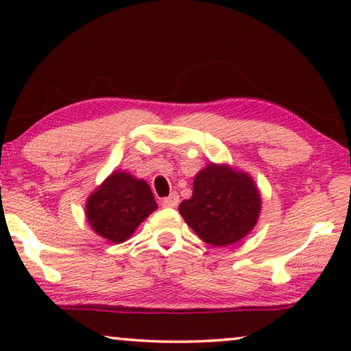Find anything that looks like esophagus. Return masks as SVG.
Listing matches in <instances>:
<instances>
[{"label": "esophagus", "instance_id": "34e87169", "mask_svg": "<svg viewBox=\"0 0 351 351\" xmlns=\"http://www.w3.org/2000/svg\"><path fill=\"white\" fill-rule=\"evenodd\" d=\"M179 195L176 193V191H172V193L167 196V198H165L161 201V204L165 206V208H177V204H179Z\"/></svg>", "mask_w": 351, "mask_h": 351}]
</instances>
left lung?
<instances>
[{"instance_id":"1","label":"left lung","mask_w":351,"mask_h":351,"mask_svg":"<svg viewBox=\"0 0 351 351\" xmlns=\"http://www.w3.org/2000/svg\"><path fill=\"white\" fill-rule=\"evenodd\" d=\"M261 195L252 177L210 162L195 176L193 195L179 213L191 230L213 246H230L256 227Z\"/></svg>"}]
</instances>
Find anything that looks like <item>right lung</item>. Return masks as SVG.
<instances>
[{
    "mask_svg": "<svg viewBox=\"0 0 351 351\" xmlns=\"http://www.w3.org/2000/svg\"><path fill=\"white\" fill-rule=\"evenodd\" d=\"M156 208L145 180L117 171L88 198L86 219L102 238L123 243Z\"/></svg>",
    "mask_w": 351,
    "mask_h": 351,
    "instance_id": "obj_1",
    "label": "right lung"
}]
</instances>
